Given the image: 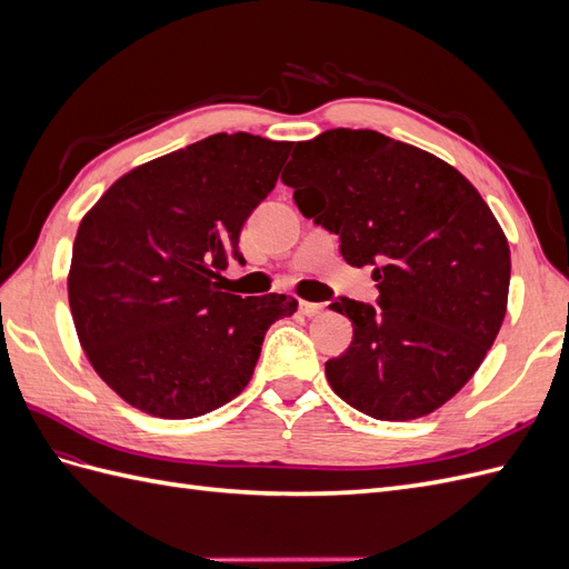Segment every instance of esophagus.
Masks as SVG:
<instances>
[{"mask_svg": "<svg viewBox=\"0 0 569 569\" xmlns=\"http://www.w3.org/2000/svg\"><path fill=\"white\" fill-rule=\"evenodd\" d=\"M322 308H325L322 303H311V301H301V303H299V311H301V316H306V318L320 316Z\"/></svg>", "mask_w": 569, "mask_h": 569, "instance_id": "obj_1", "label": "esophagus"}]
</instances>
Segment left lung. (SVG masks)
Masks as SVG:
<instances>
[{"instance_id": "left-lung-1", "label": "left lung", "mask_w": 569, "mask_h": 569, "mask_svg": "<svg viewBox=\"0 0 569 569\" xmlns=\"http://www.w3.org/2000/svg\"><path fill=\"white\" fill-rule=\"evenodd\" d=\"M282 182L306 218L370 266L377 306L339 297L351 347L325 363L341 401L375 420H416L456 396L501 330L510 249L458 170L375 130L299 142Z\"/></svg>"}]
</instances>
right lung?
<instances>
[{
	"mask_svg": "<svg viewBox=\"0 0 569 569\" xmlns=\"http://www.w3.org/2000/svg\"><path fill=\"white\" fill-rule=\"evenodd\" d=\"M291 142L211 134L130 170L82 218L68 301L92 368L153 418H199L242 391L268 327L297 299H242L216 280L244 263L239 232Z\"/></svg>",
	"mask_w": 569,
	"mask_h": 569,
	"instance_id": "add662e5",
	"label": "right lung"
}]
</instances>
